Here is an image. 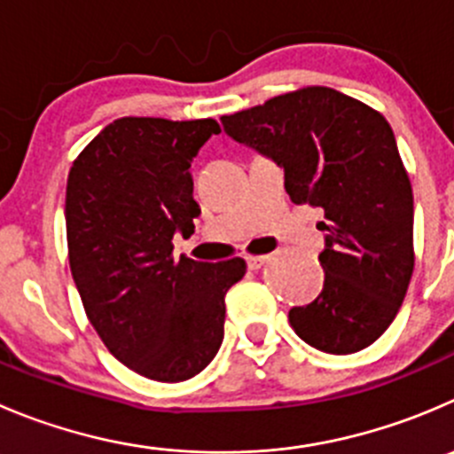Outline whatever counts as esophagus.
<instances>
[{
  "instance_id": "34e87169",
  "label": "esophagus",
  "mask_w": 454,
  "mask_h": 454,
  "mask_svg": "<svg viewBox=\"0 0 454 454\" xmlns=\"http://www.w3.org/2000/svg\"><path fill=\"white\" fill-rule=\"evenodd\" d=\"M266 262H268V254H248V257H246V263H248L250 270H259Z\"/></svg>"
}]
</instances>
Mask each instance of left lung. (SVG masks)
Segmentation results:
<instances>
[{"instance_id":"8db88e82","label":"left lung","mask_w":454,"mask_h":454,"mask_svg":"<svg viewBox=\"0 0 454 454\" xmlns=\"http://www.w3.org/2000/svg\"><path fill=\"white\" fill-rule=\"evenodd\" d=\"M222 124L284 168L294 204L324 210V290L290 308L294 333L330 355L371 346L397 317L415 268L412 186L388 121L344 92L308 86Z\"/></svg>"}]
</instances>
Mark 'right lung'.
<instances>
[{"mask_svg":"<svg viewBox=\"0 0 454 454\" xmlns=\"http://www.w3.org/2000/svg\"><path fill=\"white\" fill-rule=\"evenodd\" d=\"M215 120L121 117L73 161L66 237L83 310L106 348L155 381L204 371L223 339L228 288L246 275L235 257L201 263L173 257V237L192 235L191 161Z\"/></svg>","mask_w":454,"mask_h":454,"instance_id":"add662e5","label":"right lung"}]
</instances>
